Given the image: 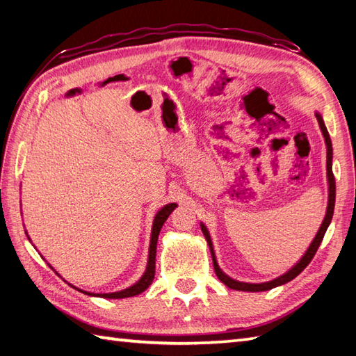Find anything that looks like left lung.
<instances>
[{
	"mask_svg": "<svg viewBox=\"0 0 356 356\" xmlns=\"http://www.w3.org/2000/svg\"><path fill=\"white\" fill-rule=\"evenodd\" d=\"M315 118L316 120H318V125H320V130L323 133V138H324V142H326V149H327V161H326V170H327V191H329V195H327V208H326V216H324L323 222H321V226L318 232L315 234L314 240L311 241V245H309V248L306 249V252L303 254V257L293 264V266L284 272L283 275H280L274 280H270V282H264V283H245V282H238V280H234L231 278L229 275H226L225 272L220 269V266H218L217 263V257H216V251H214V245H213V238H211V234L207 228V225L200 222V228H202V232L203 236H205L208 245H209V251H211V255H213V263H214V270H216V275L218 277V280L223 284H226L229 287V289H234V291H243V292H263V291H269V289H274V287L277 286H282V284H286L287 282H291V280H293L295 277H297L301 270H303L309 263H311V260L314 259V255L316 252V249H318L321 240L324 237V234H326L329 225L332 222V217H334V208H335V177H334V172H332V157H334V149H332V142H330V136L327 133V128L326 125H324V120H323V116L320 115L318 111H315Z\"/></svg>",
	"mask_w": 356,
	"mask_h": 356,
	"instance_id": "8db88e82",
	"label": "left lung"
}]
</instances>
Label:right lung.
<instances>
[{"label":"right lung","instance_id":"right-lung-1","mask_svg":"<svg viewBox=\"0 0 356 356\" xmlns=\"http://www.w3.org/2000/svg\"><path fill=\"white\" fill-rule=\"evenodd\" d=\"M177 208V203H168V205L162 207L161 209L157 211L154 218H153V226H151V237H149V248H148V260H147V268L143 270L142 277L138 280V282L133 283L131 286L125 287L122 291H116V292H107V293H95V292H87L82 291L79 287H74L82 293L92 295V297H101V298H128V297H134V295H139L143 291L148 289V286L153 283L154 278V272H156V248H157V238H159V232H161L163 223L166 222V218L170 217V214L172 213L174 209ZM27 234V232H26ZM27 238L30 240L29 234ZM50 266V264H49ZM51 268V266H50ZM53 269V268H51ZM55 270V269H53ZM56 272V270H55ZM58 274V272H56ZM59 275V274H58ZM61 277V275H59Z\"/></svg>","mask_w":356,"mask_h":356}]
</instances>
